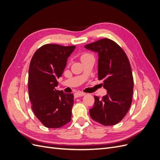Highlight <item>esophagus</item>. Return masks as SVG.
Returning a JSON list of instances; mask_svg holds the SVG:
<instances>
[{
  "label": "esophagus",
  "instance_id": "esophagus-1",
  "mask_svg": "<svg viewBox=\"0 0 160 160\" xmlns=\"http://www.w3.org/2000/svg\"><path fill=\"white\" fill-rule=\"evenodd\" d=\"M85 95V93H83V92L79 91V92H77V93H75V98H79V97H82Z\"/></svg>",
  "mask_w": 160,
  "mask_h": 160
}]
</instances>
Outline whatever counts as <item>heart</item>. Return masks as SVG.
Returning <instances> with one entry per match:
<instances>
[{
	"instance_id": "1",
	"label": "heart",
	"mask_w": 160,
	"mask_h": 160,
	"mask_svg": "<svg viewBox=\"0 0 160 160\" xmlns=\"http://www.w3.org/2000/svg\"><path fill=\"white\" fill-rule=\"evenodd\" d=\"M89 56H91V55L89 54V53H83V54L81 56V60L83 61V59H86V58L89 57Z\"/></svg>"
}]
</instances>
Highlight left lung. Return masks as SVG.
Here are the masks:
<instances>
[{"instance_id":"1","label":"left lung","mask_w":160,"mask_h":160,"mask_svg":"<svg viewBox=\"0 0 160 160\" xmlns=\"http://www.w3.org/2000/svg\"><path fill=\"white\" fill-rule=\"evenodd\" d=\"M85 47L98 52V79L108 91L102 98L94 96L91 118L105 126L114 125L123 119L132 102L133 78L128 57L122 47L107 38Z\"/></svg>"}]
</instances>
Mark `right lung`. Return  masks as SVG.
<instances>
[{
  "label": "right lung",
  "instance_id": "1",
  "mask_svg": "<svg viewBox=\"0 0 160 160\" xmlns=\"http://www.w3.org/2000/svg\"><path fill=\"white\" fill-rule=\"evenodd\" d=\"M75 46L46 44L36 51L28 69V90L31 108L46 128H60L71 119L73 94L56 89Z\"/></svg>",
  "mask_w": 160,
  "mask_h": 160
}]
</instances>
